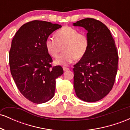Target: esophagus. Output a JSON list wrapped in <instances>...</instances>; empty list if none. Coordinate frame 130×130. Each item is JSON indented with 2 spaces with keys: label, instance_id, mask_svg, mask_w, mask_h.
<instances>
[{
  "label": "esophagus",
  "instance_id": "1",
  "mask_svg": "<svg viewBox=\"0 0 130 130\" xmlns=\"http://www.w3.org/2000/svg\"><path fill=\"white\" fill-rule=\"evenodd\" d=\"M63 70L64 71H67V70H69V68H67V67H63Z\"/></svg>",
  "mask_w": 130,
  "mask_h": 130
}]
</instances>
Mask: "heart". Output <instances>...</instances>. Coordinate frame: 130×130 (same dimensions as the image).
I'll use <instances>...</instances> for the list:
<instances>
[{
    "label": "heart",
    "instance_id": "b5f03b06",
    "mask_svg": "<svg viewBox=\"0 0 130 130\" xmlns=\"http://www.w3.org/2000/svg\"><path fill=\"white\" fill-rule=\"evenodd\" d=\"M63 46L64 53L54 61V63L66 66L76 59H80L86 56L89 47V37L74 28L67 26L56 32L55 40L48 38L46 40V51L53 58L59 56Z\"/></svg>",
    "mask_w": 130,
    "mask_h": 130
}]
</instances>
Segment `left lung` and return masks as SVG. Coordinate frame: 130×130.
<instances>
[{"mask_svg": "<svg viewBox=\"0 0 130 130\" xmlns=\"http://www.w3.org/2000/svg\"><path fill=\"white\" fill-rule=\"evenodd\" d=\"M87 31V54L74 65V88L77 96L95 102L106 96L114 86L117 71L118 53L111 32L103 22L86 18L73 23Z\"/></svg>", "mask_w": 130, "mask_h": 130, "instance_id": "1", "label": "left lung"}]
</instances>
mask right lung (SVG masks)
I'll return each mask as SVG.
<instances>
[{"label":"right lung","instance_id":"1","mask_svg":"<svg viewBox=\"0 0 130 130\" xmlns=\"http://www.w3.org/2000/svg\"><path fill=\"white\" fill-rule=\"evenodd\" d=\"M62 26L32 21L19 28L11 41L9 53L10 71L18 89L34 103H43L54 95L56 79L63 73L62 67L51 65L46 40Z\"/></svg>","mask_w":130,"mask_h":130}]
</instances>
